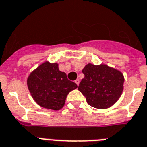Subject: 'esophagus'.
<instances>
[{
  "instance_id": "34e87169",
  "label": "esophagus",
  "mask_w": 147,
  "mask_h": 147,
  "mask_svg": "<svg viewBox=\"0 0 147 147\" xmlns=\"http://www.w3.org/2000/svg\"><path fill=\"white\" fill-rule=\"evenodd\" d=\"M75 83L77 84V85H79L80 84V80L79 79H77L76 80H75Z\"/></svg>"
}]
</instances>
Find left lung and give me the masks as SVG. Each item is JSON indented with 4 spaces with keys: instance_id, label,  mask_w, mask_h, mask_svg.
Instances as JSON below:
<instances>
[{
    "instance_id": "left-lung-1",
    "label": "left lung",
    "mask_w": 147,
    "mask_h": 147,
    "mask_svg": "<svg viewBox=\"0 0 147 147\" xmlns=\"http://www.w3.org/2000/svg\"><path fill=\"white\" fill-rule=\"evenodd\" d=\"M78 90L86 102L97 109H107L117 102L123 90L124 77L120 70L106 64H86Z\"/></svg>"
}]
</instances>
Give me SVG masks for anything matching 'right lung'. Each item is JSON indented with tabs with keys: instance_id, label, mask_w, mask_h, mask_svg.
Here are the masks:
<instances>
[{
	"instance_id": "obj_1",
	"label": "right lung",
	"mask_w": 147,
	"mask_h": 147,
	"mask_svg": "<svg viewBox=\"0 0 147 147\" xmlns=\"http://www.w3.org/2000/svg\"><path fill=\"white\" fill-rule=\"evenodd\" d=\"M27 87L34 101L41 107L59 110L65 103L68 94L77 87L61 72L58 63L45 61L33 70L27 80Z\"/></svg>"
}]
</instances>
